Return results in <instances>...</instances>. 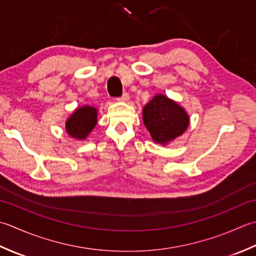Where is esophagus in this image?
<instances>
[{
	"mask_svg": "<svg viewBox=\"0 0 256 256\" xmlns=\"http://www.w3.org/2000/svg\"><path fill=\"white\" fill-rule=\"evenodd\" d=\"M118 100H120V102H128V100H129V94H128V92H124L122 95L118 98Z\"/></svg>",
	"mask_w": 256,
	"mask_h": 256,
	"instance_id": "34e87169",
	"label": "esophagus"
}]
</instances>
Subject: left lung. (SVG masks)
I'll list each match as a JSON object with an SVG mask.
<instances>
[{
    "label": "left lung",
    "instance_id": "obj_1",
    "mask_svg": "<svg viewBox=\"0 0 256 256\" xmlns=\"http://www.w3.org/2000/svg\"><path fill=\"white\" fill-rule=\"evenodd\" d=\"M142 117L154 142L164 144L184 134L189 126L184 109L164 95L154 96L144 106Z\"/></svg>",
    "mask_w": 256,
    "mask_h": 256
}]
</instances>
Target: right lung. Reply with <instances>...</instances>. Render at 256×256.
<instances>
[{
  "label": "right lung",
  "mask_w": 256,
  "mask_h": 256,
  "mask_svg": "<svg viewBox=\"0 0 256 256\" xmlns=\"http://www.w3.org/2000/svg\"><path fill=\"white\" fill-rule=\"evenodd\" d=\"M97 124V109L84 106L78 108L66 122V132L72 138L85 139Z\"/></svg>",
  "instance_id": "add662e5"
}]
</instances>
